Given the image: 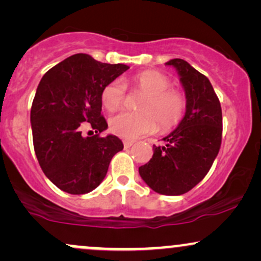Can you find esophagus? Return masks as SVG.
<instances>
[{
  "label": "esophagus",
  "mask_w": 261,
  "mask_h": 261,
  "mask_svg": "<svg viewBox=\"0 0 261 261\" xmlns=\"http://www.w3.org/2000/svg\"><path fill=\"white\" fill-rule=\"evenodd\" d=\"M134 141H130V140H125L124 141V147L125 148H130L131 147V146H133L134 145Z\"/></svg>",
  "instance_id": "34e87169"
}]
</instances>
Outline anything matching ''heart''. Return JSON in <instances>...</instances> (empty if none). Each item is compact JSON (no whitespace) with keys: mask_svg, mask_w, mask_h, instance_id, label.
<instances>
[{"mask_svg":"<svg viewBox=\"0 0 261 261\" xmlns=\"http://www.w3.org/2000/svg\"><path fill=\"white\" fill-rule=\"evenodd\" d=\"M135 88L145 94L140 101V112H120L110 118V128L115 135L134 140L153 133L157 120L162 128H169L180 121L184 115L185 99L175 89H169L170 80L158 71H143L134 77ZM125 98V85L114 80L103 88L101 103L108 110H115Z\"/></svg>","mask_w":261,"mask_h":261,"instance_id":"heart-1","label":"heart"}]
</instances>
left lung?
I'll return each instance as SVG.
<instances>
[{
  "label": "left lung",
  "mask_w": 261,
  "mask_h": 261,
  "mask_svg": "<svg viewBox=\"0 0 261 261\" xmlns=\"http://www.w3.org/2000/svg\"><path fill=\"white\" fill-rule=\"evenodd\" d=\"M175 68L185 92V114L175 130L153 145V155L139 173L155 193H188L207 174L222 140V110L208 79L181 59L166 62Z\"/></svg>",
  "instance_id": "8db88e82"
}]
</instances>
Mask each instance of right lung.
Instances as JSON below:
<instances>
[{
    "label": "right lung",
    "mask_w": 261,
    "mask_h": 261,
    "mask_svg": "<svg viewBox=\"0 0 261 261\" xmlns=\"http://www.w3.org/2000/svg\"><path fill=\"white\" fill-rule=\"evenodd\" d=\"M76 54L50 68L39 82L31 110L38 162L53 184L72 195L94 190L106 178L114 154L122 151L114 135L100 137L108 124L101 116V92L128 70ZM85 122L94 137H83Z\"/></svg>",
    "instance_id": "add662e5"
}]
</instances>
